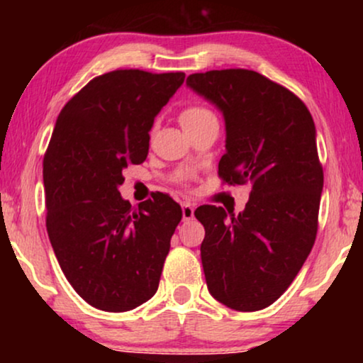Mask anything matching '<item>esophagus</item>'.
I'll return each instance as SVG.
<instances>
[{"label":"esophagus","mask_w":363,"mask_h":363,"mask_svg":"<svg viewBox=\"0 0 363 363\" xmlns=\"http://www.w3.org/2000/svg\"><path fill=\"white\" fill-rule=\"evenodd\" d=\"M182 215H183V221H190L195 216V208L190 203H183L182 205Z\"/></svg>","instance_id":"obj_1"}]
</instances>
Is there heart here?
Returning a JSON list of instances; mask_svg holds the SVG:
<instances>
[{
    "instance_id": "heart-1",
    "label": "heart",
    "mask_w": 363,
    "mask_h": 363,
    "mask_svg": "<svg viewBox=\"0 0 363 363\" xmlns=\"http://www.w3.org/2000/svg\"><path fill=\"white\" fill-rule=\"evenodd\" d=\"M211 118H216L213 116V112L210 108L203 107V106H188L182 111L180 113V123L183 125V128H191L200 125V123L211 121Z\"/></svg>"
}]
</instances>
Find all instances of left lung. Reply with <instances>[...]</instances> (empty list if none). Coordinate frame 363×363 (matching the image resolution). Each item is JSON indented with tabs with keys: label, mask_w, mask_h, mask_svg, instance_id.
Returning a JSON list of instances; mask_svg holds the SVG:
<instances>
[{
	"label": "left lung",
	"mask_w": 363,
	"mask_h": 363,
	"mask_svg": "<svg viewBox=\"0 0 363 363\" xmlns=\"http://www.w3.org/2000/svg\"><path fill=\"white\" fill-rule=\"evenodd\" d=\"M186 86L225 118L220 177L251 185L240 215L196 208L208 291L230 309L261 311L291 286L315 241L324 173L314 121L299 97L247 69L191 74Z\"/></svg>",
	"instance_id": "left-lung-1"
}]
</instances>
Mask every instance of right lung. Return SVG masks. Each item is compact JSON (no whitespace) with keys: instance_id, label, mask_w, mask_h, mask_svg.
<instances>
[{"instance_id":"right-lung-1","label":"right lung","mask_w":363,"mask_h":363,"mask_svg":"<svg viewBox=\"0 0 363 363\" xmlns=\"http://www.w3.org/2000/svg\"><path fill=\"white\" fill-rule=\"evenodd\" d=\"M183 81V72L102 74L56 121L43 162L48 235L64 276L96 309L132 311L158 289L182 208L168 195L132 206L118 186L147 158L153 121Z\"/></svg>"}]
</instances>
